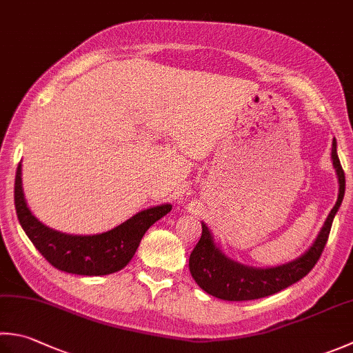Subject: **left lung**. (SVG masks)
<instances>
[{
    "mask_svg": "<svg viewBox=\"0 0 353 353\" xmlns=\"http://www.w3.org/2000/svg\"><path fill=\"white\" fill-rule=\"evenodd\" d=\"M332 165L338 179V199L309 250L292 261L271 268H254L232 260L216 243L211 231L202 222V237L190 255V272L206 294L228 301H248L280 292L310 272L326 246L335 214L343 203L346 177L336 153V139L332 141Z\"/></svg>",
    "mask_w": 353,
    "mask_h": 353,
    "instance_id": "1",
    "label": "left lung"
}]
</instances>
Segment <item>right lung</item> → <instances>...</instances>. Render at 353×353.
I'll return each instance as SVG.
<instances>
[{
	"instance_id": "add662e5",
	"label": "right lung",
	"mask_w": 353,
	"mask_h": 353,
	"mask_svg": "<svg viewBox=\"0 0 353 353\" xmlns=\"http://www.w3.org/2000/svg\"><path fill=\"white\" fill-rule=\"evenodd\" d=\"M15 208L19 225L43 257L59 271L76 275H108L125 268L139 246L143 234L171 211L170 203L151 206L134 214L113 230L74 236L44 225L30 211L23 190L21 162L15 177Z\"/></svg>"
}]
</instances>
